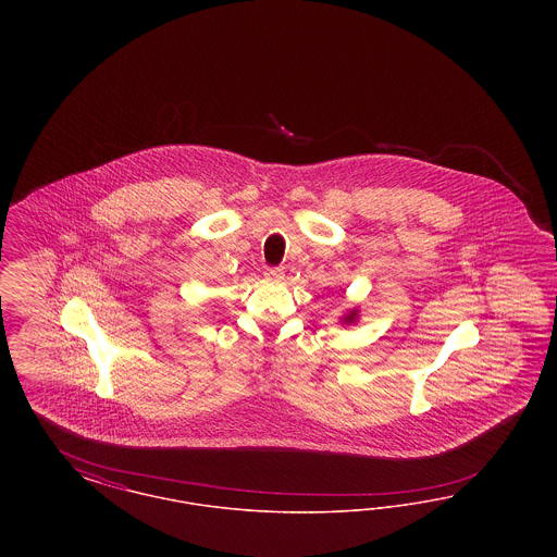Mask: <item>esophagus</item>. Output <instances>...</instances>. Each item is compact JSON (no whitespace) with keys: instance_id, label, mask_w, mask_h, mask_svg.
Listing matches in <instances>:
<instances>
[{"instance_id":"esophagus-1","label":"esophagus","mask_w":557,"mask_h":557,"mask_svg":"<svg viewBox=\"0 0 557 557\" xmlns=\"http://www.w3.org/2000/svg\"><path fill=\"white\" fill-rule=\"evenodd\" d=\"M265 277L271 282H280V280H284V269L282 267H269L265 271Z\"/></svg>"}]
</instances>
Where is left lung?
<instances>
[{
  "instance_id": "left-lung-1",
  "label": "left lung",
  "mask_w": 557,
  "mask_h": 557,
  "mask_svg": "<svg viewBox=\"0 0 557 557\" xmlns=\"http://www.w3.org/2000/svg\"><path fill=\"white\" fill-rule=\"evenodd\" d=\"M341 321H343L345 325L357 323V321H359V309H357V307H355V309H348V311H345V313L341 315Z\"/></svg>"
}]
</instances>
